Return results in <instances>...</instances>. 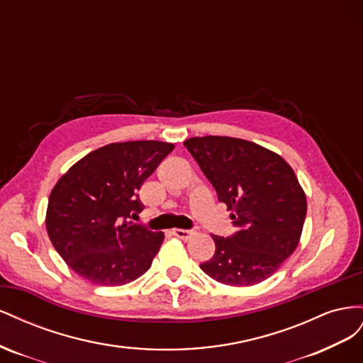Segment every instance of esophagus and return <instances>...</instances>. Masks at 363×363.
I'll list each match as a JSON object with an SVG mask.
<instances>
[{
	"label": "esophagus",
	"mask_w": 363,
	"mask_h": 363,
	"mask_svg": "<svg viewBox=\"0 0 363 363\" xmlns=\"http://www.w3.org/2000/svg\"><path fill=\"white\" fill-rule=\"evenodd\" d=\"M172 235L174 236H177V238H180V239H184V240H188V239H191L195 233H194V230H184V228H174L172 230Z\"/></svg>",
	"instance_id": "1"
}]
</instances>
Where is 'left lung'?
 Masks as SVG:
<instances>
[{"label": "left lung", "mask_w": 363, "mask_h": 363, "mask_svg": "<svg viewBox=\"0 0 363 363\" xmlns=\"http://www.w3.org/2000/svg\"><path fill=\"white\" fill-rule=\"evenodd\" d=\"M184 147L233 211L236 232L213 235L215 255L200 268L230 286H251L271 277L298 245L306 218V195L289 164L252 142L191 138Z\"/></svg>", "instance_id": "8db88e82"}]
</instances>
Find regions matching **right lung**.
<instances>
[{
	"label": "right lung",
	"mask_w": 363,
	"mask_h": 363,
	"mask_svg": "<svg viewBox=\"0 0 363 363\" xmlns=\"http://www.w3.org/2000/svg\"><path fill=\"white\" fill-rule=\"evenodd\" d=\"M172 150L157 140L106 145L77 162L54 186L48 236L80 277L119 286L148 271L164 235L130 219L144 208L138 194L142 183Z\"/></svg>",
	"instance_id": "obj_1"
}]
</instances>
